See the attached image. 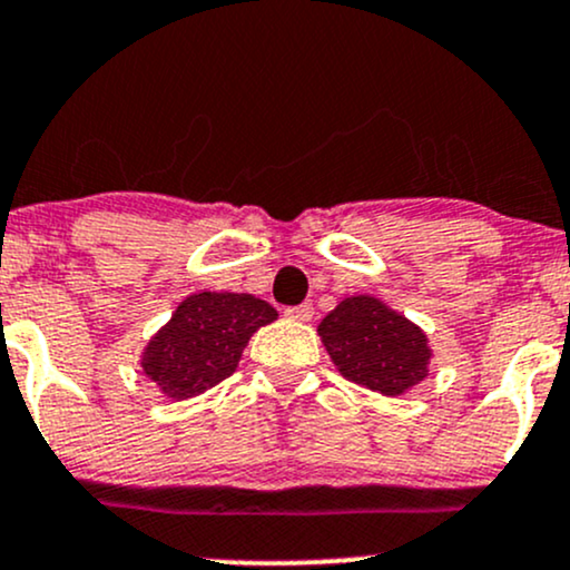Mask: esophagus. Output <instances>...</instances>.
<instances>
[{
	"label": "esophagus",
	"mask_w": 570,
	"mask_h": 570,
	"mask_svg": "<svg viewBox=\"0 0 570 570\" xmlns=\"http://www.w3.org/2000/svg\"><path fill=\"white\" fill-rule=\"evenodd\" d=\"M284 313L289 318H294V322H311V318H313V305L311 303L294 305V307H286Z\"/></svg>",
	"instance_id": "34e87169"
}]
</instances>
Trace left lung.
<instances>
[{
  "label": "left lung",
  "instance_id": "left-lung-1",
  "mask_svg": "<svg viewBox=\"0 0 570 570\" xmlns=\"http://www.w3.org/2000/svg\"><path fill=\"white\" fill-rule=\"evenodd\" d=\"M318 337L345 381L383 396H404L426 381L434 358L426 332L372 294L340 299Z\"/></svg>",
  "mask_w": 570,
  "mask_h": 570
}]
</instances>
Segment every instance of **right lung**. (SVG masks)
<instances>
[{
	"instance_id": "right-lung-1",
	"label": "right lung",
	"mask_w": 570,
	"mask_h": 570,
	"mask_svg": "<svg viewBox=\"0 0 570 570\" xmlns=\"http://www.w3.org/2000/svg\"><path fill=\"white\" fill-rule=\"evenodd\" d=\"M278 311L254 294L195 292L144 345L139 364L166 399L187 402L238 370L244 348Z\"/></svg>"
}]
</instances>
